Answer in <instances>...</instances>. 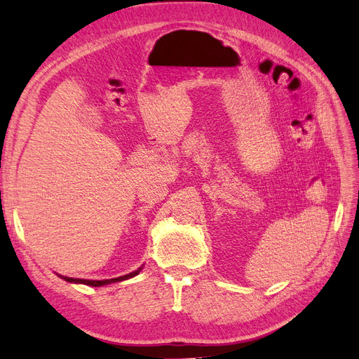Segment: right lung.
Segmentation results:
<instances>
[{"instance_id":"add662e5","label":"right lung","mask_w":359,"mask_h":359,"mask_svg":"<svg viewBox=\"0 0 359 359\" xmlns=\"http://www.w3.org/2000/svg\"><path fill=\"white\" fill-rule=\"evenodd\" d=\"M142 271V268L136 269L135 272H130L128 273V276H123V277H118V278H110V280H101V281H94V280H79V278H69V277H62L65 281H69V283H76V284H86V285H91V287H101V285H105V284H111V283H117V281H123V280H129L135 276H137V273ZM60 277V276H59Z\"/></svg>"}]
</instances>
